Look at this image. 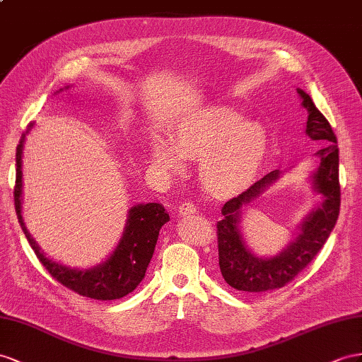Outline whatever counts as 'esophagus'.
<instances>
[{
    "instance_id": "obj_1",
    "label": "esophagus",
    "mask_w": 362,
    "mask_h": 362,
    "mask_svg": "<svg viewBox=\"0 0 362 362\" xmlns=\"http://www.w3.org/2000/svg\"><path fill=\"white\" fill-rule=\"evenodd\" d=\"M194 212H196V206H194L192 202L185 200L179 205V214L180 216H191V214H194Z\"/></svg>"
}]
</instances>
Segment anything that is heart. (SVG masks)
Masks as SVG:
<instances>
[{
    "label": "heart",
    "instance_id": "1",
    "mask_svg": "<svg viewBox=\"0 0 362 362\" xmlns=\"http://www.w3.org/2000/svg\"><path fill=\"white\" fill-rule=\"evenodd\" d=\"M269 148L264 127L228 107L202 110L183 120L171 144L154 139L151 156L165 171H179L183 159L199 162L202 187L217 199L246 191L260 173Z\"/></svg>",
    "mask_w": 362,
    "mask_h": 362
}]
</instances>
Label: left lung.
Segmentation results:
<instances>
[{
	"mask_svg": "<svg viewBox=\"0 0 362 362\" xmlns=\"http://www.w3.org/2000/svg\"><path fill=\"white\" fill-rule=\"evenodd\" d=\"M296 91L303 99V107L309 113L305 134L322 145L321 150L317 151L320 166L313 174V188L322 196V203L309 217H305L301 225V234L295 238V242L280 255L266 260L254 257L246 249L238 230L240 209L280 177V171L275 170L266 174L240 196L225 203L221 208L223 220L217 223L218 266L225 281L237 291L266 292L280 289L291 283L321 251L339 216L341 189L337 136L329 120L315 107L308 93L300 88Z\"/></svg>",
	"mask_w": 362,
	"mask_h": 362,
	"instance_id": "obj_1",
	"label": "left lung"
}]
</instances>
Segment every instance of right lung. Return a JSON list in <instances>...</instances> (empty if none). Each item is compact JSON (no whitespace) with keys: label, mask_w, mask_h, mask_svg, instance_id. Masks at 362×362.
<instances>
[{"label":"right lung","mask_w":362,"mask_h":362,"mask_svg":"<svg viewBox=\"0 0 362 362\" xmlns=\"http://www.w3.org/2000/svg\"><path fill=\"white\" fill-rule=\"evenodd\" d=\"M23 142L16 148V179L13 189L15 211L20 221L21 229L29 240V245L35 251L41 264L47 272L59 281L67 289L76 292L82 296L93 300H117L133 292L144 280L146 267L154 252V247L159 237L160 228L170 221L165 208L160 203H146L137 205L129 209L125 233L120 238L115 252L104 264H99L88 271L70 269L62 264L49 260L41 251L38 245L27 233L21 216V188H23V173H21V154Z\"/></svg>","instance_id":"right-lung-1"}]
</instances>
